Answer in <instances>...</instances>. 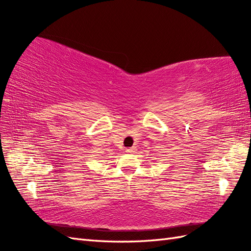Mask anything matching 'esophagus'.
I'll list each match as a JSON object with an SVG mask.
<instances>
[{"label":"esophagus","instance_id":"esophagus-1","mask_svg":"<svg viewBox=\"0 0 251 251\" xmlns=\"http://www.w3.org/2000/svg\"><path fill=\"white\" fill-rule=\"evenodd\" d=\"M132 152H134V149H132V148L126 149V153H132Z\"/></svg>","mask_w":251,"mask_h":251}]
</instances>
